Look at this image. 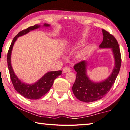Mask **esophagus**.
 <instances>
[{"mask_svg": "<svg viewBox=\"0 0 130 130\" xmlns=\"http://www.w3.org/2000/svg\"><path fill=\"white\" fill-rule=\"evenodd\" d=\"M69 71H70V69L69 67H65L63 68V73H67V72H69Z\"/></svg>", "mask_w": 130, "mask_h": 130, "instance_id": "34e87169", "label": "esophagus"}]
</instances>
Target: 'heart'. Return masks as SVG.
<instances>
[{
  "label": "heart",
  "instance_id": "1",
  "mask_svg": "<svg viewBox=\"0 0 130 130\" xmlns=\"http://www.w3.org/2000/svg\"><path fill=\"white\" fill-rule=\"evenodd\" d=\"M83 42H84V41H83V40H81V41H79L78 42H77V43H75L74 44H73L71 46H70L68 47L67 48H68V49L73 48V47H74L75 46H77V45L82 44ZM87 51L86 49H84L83 50H81V51H79L77 53V57L78 59H79L84 58V57L85 56L86 54H87Z\"/></svg>",
  "mask_w": 130,
  "mask_h": 130
}]
</instances>
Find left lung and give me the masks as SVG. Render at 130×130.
Segmentation results:
<instances>
[{
	"label": "left lung",
	"mask_w": 130,
	"mask_h": 130,
	"mask_svg": "<svg viewBox=\"0 0 130 130\" xmlns=\"http://www.w3.org/2000/svg\"><path fill=\"white\" fill-rule=\"evenodd\" d=\"M103 39L99 49H110L114 57V67L110 75L101 81H93L87 74L88 63L82 61L74 66L77 72V78L72 90L74 95L79 101L84 102L97 101L109 92L113 85L120 69L121 59L119 46L117 40L108 32L102 29Z\"/></svg>",
	"instance_id": "obj_1"
}]
</instances>
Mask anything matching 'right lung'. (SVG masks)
Instances as JSON below:
<instances>
[{
	"label": "right lung",
	"mask_w": 130,
	"mask_h": 130,
	"mask_svg": "<svg viewBox=\"0 0 130 130\" xmlns=\"http://www.w3.org/2000/svg\"><path fill=\"white\" fill-rule=\"evenodd\" d=\"M51 27V25L48 24H44L42 26L36 24L32 27H29L24 30H23L18 33L17 35L14 38L10 46L7 53V65L10 75L11 80L13 83L14 87L18 93L26 98L30 99H38L44 96L48 92L52 86L54 80L56 78L60 75L62 71H49L45 74L41 78L35 83L32 84H28L24 83L21 79L17 77L11 65V53L14 45L17 41V38L21 36L24 35L29 33L31 31L39 28L41 27Z\"/></svg>",
	"instance_id": "right-lung-1"
}]
</instances>
